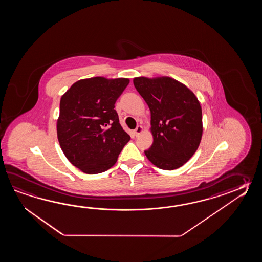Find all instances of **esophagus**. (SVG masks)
Returning a JSON list of instances; mask_svg holds the SVG:
<instances>
[{
    "instance_id": "1",
    "label": "esophagus",
    "mask_w": 262,
    "mask_h": 262,
    "mask_svg": "<svg viewBox=\"0 0 262 262\" xmlns=\"http://www.w3.org/2000/svg\"><path fill=\"white\" fill-rule=\"evenodd\" d=\"M142 130H143V128H142V126H141V125H138V126H137V128L135 129L134 133H135V135H136V136L138 137L139 134L142 132Z\"/></svg>"
}]
</instances>
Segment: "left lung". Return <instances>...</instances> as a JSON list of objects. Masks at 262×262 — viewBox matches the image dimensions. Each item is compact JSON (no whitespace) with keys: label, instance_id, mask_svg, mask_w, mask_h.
<instances>
[{"label":"left lung","instance_id":"1","mask_svg":"<svg viewBox=\"0 0 262 262\" xmlns=\"http://www.w3.org/2000/svg\"><path fill=\"white\" fill-rule=\"evenodd\" d=\"M134 86L150 111L154 142L144 150L165 170L182 167L198 150L202 136V112L195 95L168 77L135 78Z\"/></svg>","mask_w":262,"mask_h":262}]
</instances>
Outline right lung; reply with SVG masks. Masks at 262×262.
<instances>
[{"mask_svg":"<svg viewBox=\"0 0 262 262\" xmlns=\"http://www.w3.org/2000/svg\"><path fill=\"white\" fill-rule=\"evenodd\" d=\"M128 84V78H86L61 96L58 140L67 159L82 172L110 169L130 140L114 110Z\"/></svg>","mask_w":262,"mask_h":262,"instance_id":"1","label":"right lung"}]
</instances>
